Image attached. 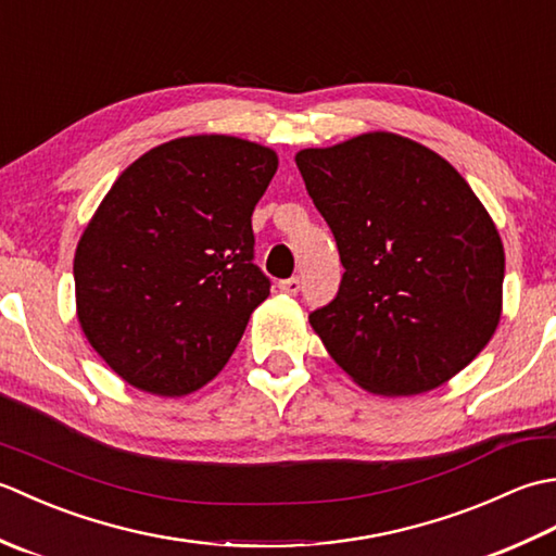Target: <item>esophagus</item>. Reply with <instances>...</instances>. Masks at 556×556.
Wrapping results in <instances>:
<instances>
[{"mask_svg": "<svg viewBox=\"0 0 556 556\" xmlns=\"http://www.w3.org/2000/svg\"><path fill=\"white\" fill-rule=\"evenodd\" d=\"M279 291L289 293V296H296V293L301 291V279L299 277H291V279L279 281Z\"/></svg>", "mask_w": 556, "mask_h": 556, "instance_id": "esophagus-1", "label": "esophagus"}]
</instances>
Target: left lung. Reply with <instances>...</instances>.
<instances>
[{
  "instance_id": "1",
  "label": "left lung",
  "mask_w": 556,
  "mask_h": 556,
  "mask_svg": "<svg viewBox=\"0 0 556 556\" xmlns=\"http://www.w3.org/2000/svg\"><path fill=\"white\" fill-rule=\"evenodd\" d=\"M332 229L344 277L311 313L325 349L363 389L384 396L444 384L492 339L504 248L464 176L396 134H363L296 155Z\"/></svg>"
}]
</instances>
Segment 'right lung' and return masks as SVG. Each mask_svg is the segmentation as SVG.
Masks as SVG:
<instances>
[{
    "label": "right lung",
    "mask_w": 556,
    "mask_h": 556,
    "mask_svg": "<svg viewBox=\"0 0 556 556\" xmlns=\"http://www.w3.org/2000/svg\"><path fill=\"white\" fill-rule=\"evenodd\" d=\"M275 172L269 148L188 136L146 152L104 195L76 248V305L128 384L181 396L227 365L269 296L251 217Z\"/></svg>",
    "instance_id": "1"
}]
</instances>
